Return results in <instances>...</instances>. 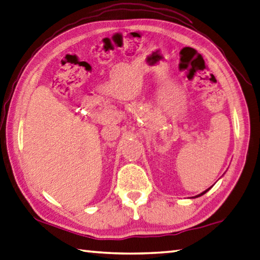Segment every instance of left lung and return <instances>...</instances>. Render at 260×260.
I'll return each instance as SVG.
<instances>
[{
    "instance_id": "left-lung-1",
    "label": "left lung",
    "mask_w": 260,
    "mask_h": 260,
    "mask_svg": "<svg viewBox=\"0 0 260 260\" xmlns=\"http://www.w3.org/2000/svg\"><path fill=\"white\" fill-rule=\"evenodd\" d=\"M209 190H210V187H209V188H207V190H206V191H204V192H202V193H200V194H198V196H196L194 198H198V197H201V196H204V194H205V193H206V192H208Z\"/></svg>"
}]
</instances>
